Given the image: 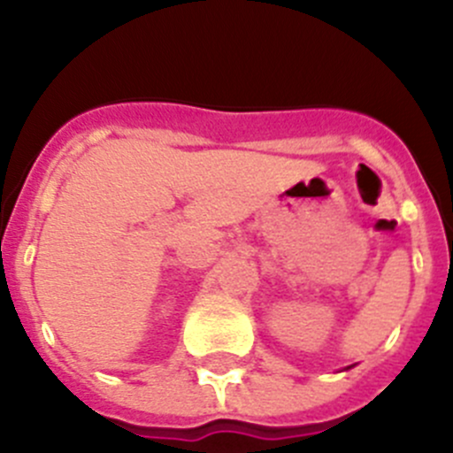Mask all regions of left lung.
Instances as JSON below:
<instances>
[{"instance_id": "8db88e82", "label": "left lung", "mask_w": 453, "mask_h": 453, "mask_svg": "<svg viewBox=\"0 0 453 453\" xmlns=\"http://www.w3.org/2000/svg\"><path fill=\"white\" fill-rule=\"evenodd\" d=\"M349 368H350V366H349ZM349 368H346V370H349Z\"/></svg>"}]
</instances>
